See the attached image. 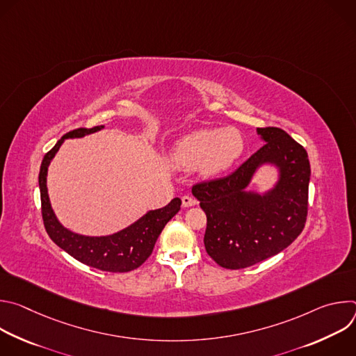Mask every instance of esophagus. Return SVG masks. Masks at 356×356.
Here are the masks:
<instances>
[{
  "mask_svg": "<svg viewBox=\"0 0 356 356\" xmlns=\"http://www.w3.org/2000/svg\"><path fill=\"white\" fill-rule=\"evenodd\" d=\"M181 204H183V207H193V206L197 204V200L190 197V195H183L181 197Z\"/></svg>",
  "mask_w": 356,
  "mask_h": 356,
  "instance_id": "34e87169",
  "label": "esophagus"
}]
</instances>
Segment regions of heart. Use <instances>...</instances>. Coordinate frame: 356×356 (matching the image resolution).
Listing matches in <instances>:
<instances>
[{
	"mask_svg": "<svg viewBox=\"0 0 356 356\" xmlns=\"http://www.w3.org/2000/svg\"><path fill=\"white\" fill-rule=\"evenodd\" d=\"M243 150V139L234 128L198 129L176 142L172 162L184 170L197 168L200 173L214 176L231 168Z\"/></svg>",
	"mask_w": 356,
	"mask_h": 356,
	"instance_id": "1",
	"label": "heart"
}]
</instances>
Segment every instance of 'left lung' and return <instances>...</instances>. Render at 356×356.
Listing matches in <instances>:
<instances>
[{
    "mask_svg": "<svg viewBox=\"0 0 356 356\" xmlns=\"http://www.w3.org/2000/svg\"><path fill=\"white\" fill-rule=\"evenodd\" d=\"M257 132L265 145L232 175L191 188L207 216L206 250L225 269H243L277 255L301 234L307 218L312 170L306 149L280 128ZM265 164L278 170L277 183L264 193L248 191Z\"/></svg>",
    "mask_w": 356,
    "mask_h": 356,
    "instance_id": "obj_1",
    "label": "left lung"
}]
</instances>
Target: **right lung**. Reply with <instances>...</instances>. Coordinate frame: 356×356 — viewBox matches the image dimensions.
I'll return each mask as SVG.
<instances>
[{
	"label": "right lung",
	"instance_id": "right-lung-1",
	"mask_svg": "<svg viewBox=\"0 0 356 356\" xmlns=\"http://www.w3.org/2000/svg\"><path fill=\"white\" fill-rule=\"evenodd\" d=\"M104 125L91 129L80 128L63 135L58 143L44 155L39 172V190L42 202V218L47 235L59 248L79 262L113 273L131 272L139 268L149 257L165 225L179 213L181 200L173 198L159 210H150L129 227L104 236H87L76 234L60 224L47 194V168L58 154L62 143L70 138H83L101 131Z\"/></svg>",
	"mask_w": 356,
	"mask_h": 356
}]
</instances>
